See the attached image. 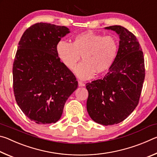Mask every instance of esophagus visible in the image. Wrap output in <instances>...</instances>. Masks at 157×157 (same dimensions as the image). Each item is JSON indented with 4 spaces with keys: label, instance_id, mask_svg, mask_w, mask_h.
Listing matches in <instances>:
<instances>
[{
    "label": "esophagus",
    "instance_id": "obj_1",
    "mask_svg": "<svg viewBox=\"0 0 157 157\" xmlns=\"http://www.w3.org/2000/svg\"><path fill=\"white\" fill-rule=\"evenodd\" d=\"M78 85H79V86H85V84L81 81H78Z\"/></svg>",
    "mask_w": 157,
    "mask_h": 157
}]
</instances>
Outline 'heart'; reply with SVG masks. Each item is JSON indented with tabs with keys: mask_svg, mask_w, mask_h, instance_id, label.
Returning <instances> with one entry per match:
<instances>
[{
	"mask_svg": "<svg viewBox=\"0 0 157 157\" xmlns=\"http://www.w3.org/2000/svg\"><path fill=\"white\" fill-rule=\"evenodd\" d=\"M118 44L112 36H102L92 31L79 33L72 43L59 41L57 44L58 57L66 68L72 70L80 59L74 73L79 78H92L95 73L102 74L109 70L116 59Z\"/></svg>",
	"mask_w": 157,
	"mask_h": 157,
	"instance_id": "heart-1",
	"label": "heart"
}]
</instances>
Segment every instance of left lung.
<instances>
[{"label": "left lung", "instance_id": "left-lung-1", "mask_svg": "<svg viewBox=\"0 0 157 157\" xmlns=\"http://www.w3.org/2000/svg\"><path fill=\"white\" fill-rule=\"evenodd\" d=\"M120 39L118 54L103 79L86 84V109L95 123L118 124L127 118L139 104L145 79L143 53L136 37L121 25L105 28Z\"/></svg>", "mask_w": 157, "mask_h": 157}]
</instances>
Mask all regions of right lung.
I'll return each mask as SVG.
<instances>
[{
    "instance_id": "right-lung-1",
    "label": "right lung",
    "mask_w": 157,
    "mask_h": 157,
    "mask_svg": "<svg viewBox=\"0 0 157 157\" xmlns=\"http://www.w3.org/2000/svg\"><path fill=\"white\" fill-rule=\"evenodd\" d=\"M70 33L65 26L36 23L21 36L13 64V88L18 107L38 124L56 123L78 88L75 75L60 62L56 46Z\"/></svg>"
}]
</instances>
